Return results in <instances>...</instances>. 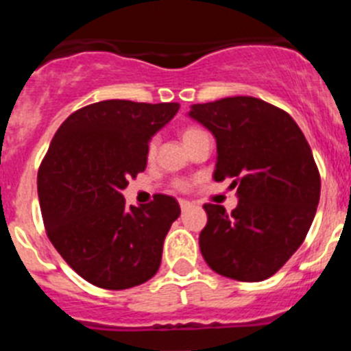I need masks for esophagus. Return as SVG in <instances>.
Listing matches in <instances>:
<instances>
[{"label": "esophagus", "mask_w": 351, "mask_h": 351, "mask_svg": "<svg viewBox=\"0 0 351 351\" xmlns=\"http://www.w3.org/2000/svg\"><path fill=\"white\" fill-rule=\"evenodd\" d=\"M179 206H181V210H182V213H184V210L190 209L191 204H190V202H186V200H181V202H179Z\"/></svg>", "instance_id": "34e87169"}]
</instances>
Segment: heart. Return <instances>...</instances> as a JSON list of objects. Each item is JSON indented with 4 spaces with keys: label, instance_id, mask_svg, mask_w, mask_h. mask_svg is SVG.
<instances>
[{
    "label": "heart",
    "instance_id": "1",
    "mask_svg": "<svg viewBox=\"0 0 351 351\" xmlns=\"http://www.w3.org/2000/svg\"><path fill=\"white\" fill-rule=\"evenodd\" d=\"M200 133H204L202 130L186 128L184 132H182V142H184V144H188V142L193 141L195 137H198ZM154 151H156V141H151V142H149V147H147V154H149V156H153ZM178 186H179V188H184V184H182V182H179Z\"/></svg>",
    "mask_w": 351,
    "mask_h": 351
}]
</instances>
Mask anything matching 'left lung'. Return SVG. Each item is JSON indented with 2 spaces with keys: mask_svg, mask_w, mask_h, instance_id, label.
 <instances>
[{
  "mask_svg": "<svg viewBox=\"0 0 351 351\" xmlns=\"http://www.w3.org/2000/svg\"><path fill=\"white\" fill-rule=\"evenodd\" d=\"M188 116L214 135L213 178L232 179L239 198L230 214L204 206V260L230 280H267L299 250L316 214L320 173L311 147L285 110L253 96L191 105Z\"/></svg>",
  "mask_w": 351,
  "mask_h": 351,
  "instance_id": "left-lung-1",
  "label": "left lung"
}]
</instances>
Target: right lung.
Here are the masks:
<instances>
[{
	"instance_id": "add662e5",
	"label": "right lung",
	"mask_w": 351,
	"mask_h": 351,
	"mask_svg": "<svg viewBox=\"0 0 351 351\" xmlns=\"http://www.w3.org/2000/svg\"><path fill=\"white\" fill-rule=\"evenodd\" d=\"M179 104L105 100L80 108L56 132L38 170V198L51 243L80 278L126 290L160 269L163 241L181 214L154 195L126 206L123 190L147 165L149 142Z\"/></svg>"
}]
</instances>
